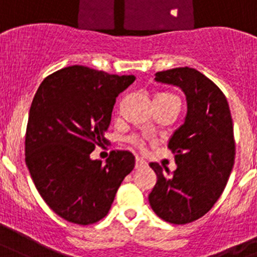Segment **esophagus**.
<instances>
[{
	"instance_id": "1",
	"label": "esophagus",
	"mask_w": 257,
	"mask_h": 257,
	"mask_svg": "<svg viewBox=\"0 0 257 257\" xmlns=\"http://www.w3.org/2000/svg\"><path fill=\"white\" fill-rule=\"evenodd\" d=\"M147 166V162L141 157H137L136 158V169H142V167Z\"/></svg>"
}]
</instances>
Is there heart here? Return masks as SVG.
Masks as SVG:
<instances>
[{
  "label": "heart",
  "mask_w": 257,
  "mask_h": 257,
  "mask_svg": "<svg viewBox=\"0 0 257 257\" xmlns=\"http://www.w3.org/2000/svg\"><path fill=\"white\" fill-rule=\"evenodd\" d=\"M157 96H174V95H171V93L164 92V93H158ZM157 96H156V97H157ZM174 97H176V96H174ZM131 141H132V143H133L134 146H137V147H140V148L145 147V143H143V141L141 140V138H138V137H133Z\"/></svg>",
  "instance_id": "b5f03b06"
}]
</instances>
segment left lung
<instances>
[{
  "label": "left lung",
  "mask_w": 257,
  "mask_h": 257,
  "mask_svg": "<svg viewBox=\"0 0 257 257\" xmlns=\"http://www.w3.org/2000/svg\"><path fill=\"white\" fill-rule=\"evenodd\" d=\"M155 80L181 88L188 112L169 141L177 169L150 164L157 183L148 200L161 219L186 224L209 212L226 188L236 155L231 111L220 88L196 69L157 72Z\"/></svg>",
  "instance_id": "1"
}]
</instances>
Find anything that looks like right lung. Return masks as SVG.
<instances>
[{"instance_id": "right-lung-1", "label": "right lung", "mask_w": 257, "mask_h": 257, "mask_svg": "<svg viewBox=\"0 0 257 257\" xmlns=\"http://www.w3.org/2000/svg\"><path fill=\"white\" fill-rule=\"evenodd\" d=\"M85 66L44 78L29 112L25 162L48 207L63 219L87 226L109 213L124 177L134 169L128 151H111L105 164L91 160L106 142L115 99L134 82Z\"/></svg>"}]
</instances>
